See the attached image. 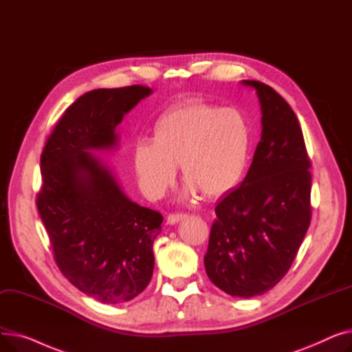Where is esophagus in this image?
I'll list each match as a JSON object with an SVG mask.
<instances>
[{
    "label": "esophagus",
    "instance_id": "1",
    "mask_svg": "<svg viewBox=\"0 0 352 352\" xmlns=\"http://www.w3.org/2000/svg\"><path fill=\"white\" fill-rule=\"evenodd\" d=\"M188 215L187 214H170L168 217H166V224L170 226H174V224H178L179 221L186 219Z\"/></svg>",
    "mask_w": 352,
    "mask_h": 352
}]
</instances>
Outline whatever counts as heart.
Instances as JSON below:
<instances>
[{
  "label": "heart",
  "mask_w": 352,
  "mask_h": 352,
  "mask_svg": "<svg viewBox=\"0 0 352 352\" xmlns=\"http://www.w3.org/2000/svg\"><path fill=\"white\" fill-rule=\"evenodd\" d=\"M251 135L245 118L235 109L204 101L173 107L155 121L150 141L133 148L138 186L150 199L161 198L181 166L186 191L206 198L227 194L241 181L250 160Z\"/></svg>",
  "instance_id": "1"
}]
</instances>
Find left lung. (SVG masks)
Returning <instances> with one entry per match:
<instances>
[{
    "mask_svg": "<svg viewBox=\"0 0 352 352\" xmlns=\"http://www.w3.org/2000/svg\"><path fill=\"white\" fill-rule=\"evenodd\" d=\"M261 105V141L244 181L217 201L204 264L232 297L251 298L288 272L311 221V164L300 122L270 85L241 81Z\"/></svg>",
    "mask_w": 352,
    "mask_h": 352,
    "instance_id": "1",
    "label": "left lung"
}]
</instances>
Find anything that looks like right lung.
Instances as JSON below:
<instances>
[{
	"instance_id": "obj_1",
	"label": "right lung",
	"mask_w": 352,
	"mask_h": 352,
	"mask_svg": "<svg viewBox=\"0 0 352 352\" xmlns=\"http://www.w3.org/2000/svg\"><path fill=\"white\" fill-rule=\"evenodd\" d=\"M151 94L142 85L87 92L65 109L41 155L36 207L55 261L74 287L102 304L131 301L154 271L162 215L129 198L97 155L117 150V125Z\"/></svg>"
}]
</instances>
